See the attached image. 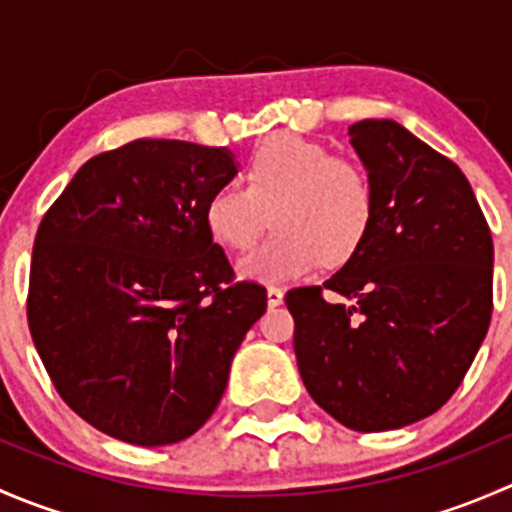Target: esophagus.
I'll use <instances>...</instances> for the list:
<instances>
[{"label":"esophagus","mask_w":512,"mask_h":512,"mask_svg":"<svg viewBox=\"0 0 512 512\" xmlns=\"http://www.w3.org/2000/svg\"><path fill=\"white\" fill-rule=\"evenodd\" d=\"M282 299H285V292L280 287H267V304L270 307H280Z\"/></svg>","instance_id":"1"}]
</instances>
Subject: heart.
Listing matches in <instances>:
<instances>
[{
    "mask_svg": "<svg viewBox=\"0 0 512 512\" xmlns=\"http://www.w3.org/2000/svg\"><path fill=\"white\" fill-rule=\"evenodd\" d=\"M247 185L225 183L205 205L210 235L230 250H250L275 223L280 230L240 260V275L287 282L322 262L344 265L369 237L376 188L354 158L324 143L277 133L247 160Z\"/></svg>",
    "mask_w": 512,
    "mask_h": 512,
    "instance_id": "b5f03b06",
    "label": "heart"
}]
</instances>
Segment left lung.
<instances>
[{"mask_svg": "<svg viewBox=\"0 0 512 512\" xmlns=\"http://www.w3.org/2000/svg\"><path fill=\"white\" fill-rule=\"evenodd\" d=\"M349 141L374 180V227L337 275L285 302L309 396L371 433L431 416L461 386L493 314V237L461 168L404 126L366 118Z\"/></svg>", "mask_w": 512, "mask_h": 512, "instance_id": "8db88e82", "label": "left lung"}]
</instances>
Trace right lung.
I'll use <instances>...</instances> for the list:
<instances>
[{"mask_svg": "<svg viewBox=\"0 0 512 512\" xmlns=\"http://www.w3.org/2000/svg\"><path fill=\"white\" fill-rule=\"evenodd\" d=\"M230 151L138 138L86 160L41 218L27 319L54 389L118 441L165 446L218 409L267 289L235 282L205 205Z\"/></svg>", "mask_w": 512, "mask_h": 512, "instance_id": "right-lung-1", "label": "right lung"}]
</instances>
